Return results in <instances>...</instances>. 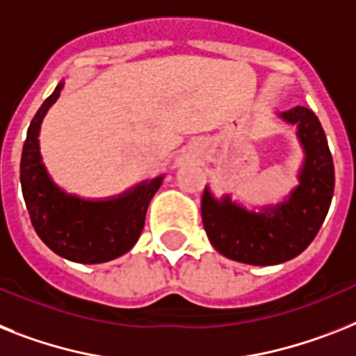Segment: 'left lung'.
<instances>
[{
	"label": "left lung",
	"instance_id": "left-lung-1",
	"mask_svg": "<svg viewBox=\"0 0 356 356\" xmlns=\"http://www.w3.org/2000/svg\"><path fill=\"white\" fill-rule=\"evenodd\" d=\"M296 127L304 149L298 185L278 205L245 209L231 196L214 198L209 187L202 196V220L213 248L234 262L277 266L298 257L322 227L334 191L333 156L316 114L295 107L278 114Z\"/></svg>",
	"mask_w": 356,
	"mask_h": 356
}]
</instances>
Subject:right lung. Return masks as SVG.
<instances>
[{"mask_svg":"<svg viewBox=\"0 0 356 356\" xmlns=\"http://www.w3.org/2000/svg\"><path fill=\"white\" fill-rule=\"evenodd\" d=\"M61 89L63 81L43 102L26 131L19 165L23 198L34 231L47 248L70 262L104 264L134 248L163 176L105 200H85L60 189L41 161L38 138L41 122Z\"/></svg>","mask_w":356,"mask_h":356,"instance_id":"obj_1","label":"right lung"}]
</instances>
